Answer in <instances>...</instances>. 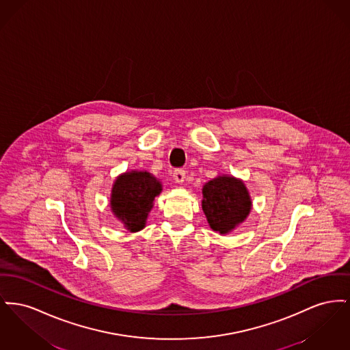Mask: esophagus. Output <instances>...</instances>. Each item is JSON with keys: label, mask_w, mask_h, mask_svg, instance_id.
<instances>
[{"label": "esophagus", "mask_w": 350, "mask_h": 350, "mask_svg": "<svg viewBox=\"0 0 350 350\" xmlns=\"http://www.w3.org/2000/svg\"><path fill=\"white\" fill-rule=\"evenodd\" d=\"M186 172L184 169H176L173 172V178L177 184H183L185 181Z\"/></svg>", "instance_id": "esophagus-1"}]
</instances>
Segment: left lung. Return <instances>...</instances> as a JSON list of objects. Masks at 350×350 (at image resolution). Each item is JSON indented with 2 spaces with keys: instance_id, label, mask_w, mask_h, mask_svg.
<instances>
[{
  "instance_id": "8db88e82",
  "label": "left lung",
  "mask_w": 350,
  "mask_h": 350,
  "mask_svg": "<svg viewBox=\"0 0 350 350\" xmlns=\"http://www.w3.org/2000/svg\"><path fill=\"white\" fill-rule=\"evenodd\" d=\"M202 210L214 231L227 234L246 219L251 200L246 186L234 177L219 176L202 189Z\"/></svg>"
}]
</instances>
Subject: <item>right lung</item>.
I'll return each instance as SVG.
<instances>
[{
	"mask_svg": "<svg viewBox=\"0 0 350 350\" xmlns=\"http://www.w3.org/2000/svg\"><path fill=\"white\" fill-rule=\"evenodd\" d=\"M161 193V184L148 172H131L120 176L112 189L111 207L131 231L145 226L153 200Z\"/></svg>",
	"mask_w": 350,
	"mask_h": 350,
	"instance_id": "right-lung-1",
	"label": "right lung"
}]
</instances>
